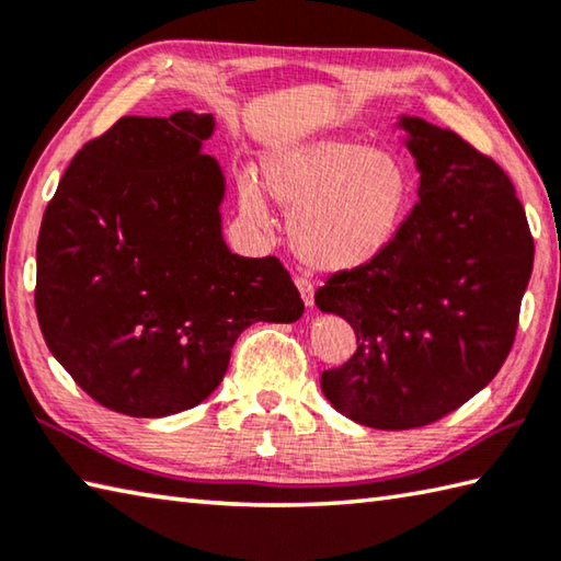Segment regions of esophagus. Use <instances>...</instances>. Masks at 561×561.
I'll list each match as a JSON object with an SVG mask.
<instances>
[{
    "instance_id": "obj_1",
    "label": "esophagus",
    "mask_w": 561,
    "mask_h": 561,
    "mask_svg": "<svg viewBox=\"0 0 561 561\" xmlns=\"http://www.w3.org/2000/svg\"><path fill=\"white\" fill-rule=\"evenodd\" d=\"M294 282H297V289L301 294L304 304H307V307H313V284L309 279H304V277H297Z\"/></svg>"
}]
</instances>
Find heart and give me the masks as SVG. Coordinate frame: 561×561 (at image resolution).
I'll return each mask as SVG.
<instances>
[{"label": "heart", "instance_id": "heart-1", "mask_svg": "<svg viewBox=\"0 0 561 561\" xmlns=\"http://www.w3.org/2000/svg\"><path fill=\"white\" fill-rule=\"evenodd\" d=\"M267 196L289 210V245L304 267L345 274L392 245L412 206L414 179L392 149L313 137L270 151L262 183L240 176V210L260 230L272 226Z\"/></svg>", "mask_w": 561, "mask_h": 561}]
</instances>
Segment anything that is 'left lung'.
Listing matches in <instances>:
<instances>
[{
    "label": "left lung",
    "mask_w": 561,
    "mask_h": 561,
    "mask_svg": "<svg viewBox=\"0 0 561 561\" xmlns=\"http://www.w3.org/2000/svg\"><path fill=\"white\" fill-rule=\"evenodd\" d=\"M420 171L416 206L368 267L333 274L316 307L355 331L323 370L335 410L373 430H416L495 378L513 348L535 242L505 171L451 129L402 115Z\"/></svg>",
    "instance_id": "8db88e82"
}]
</instances>
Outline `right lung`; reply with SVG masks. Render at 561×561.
<instances>
[{
  "label": "right lung",
  "instance_id": "right-lung-1",
  "mask_svg": "<svg viewBox=\"0 0 561 561\" xmlns=\"http://www.w3.org/2000/svg\"><path fill=\"white\" fill-rule=\"evenodd\" d=\"M213 129L193 110L117 119L73 157L41 220V333L112 412L191 410L248 325L304 313L277 257H240L222 240L226 176L201 151Z\"/></svg>",
  "mask_w": 561,
  "mask_h": 561
}]
</instances>
